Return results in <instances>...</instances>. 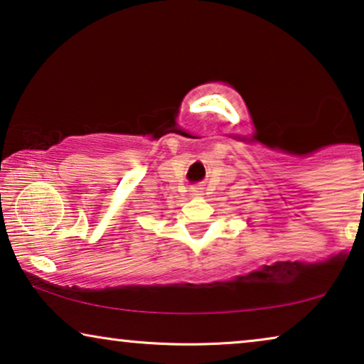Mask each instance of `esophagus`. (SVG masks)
Wrapping results in <instances>:
<instances>
[{
  "label": "esophagus",
  "mask_w": 364,
  "mask_h": 364,
  "mask_svg": "<svg viewBox=\"0 0 364 364\" xmlns=\"http://www.w3.org/2000/svg\"><path fill=\"white\" fill-rule=\"evenodd\" d=\"M191 194L193 196H199L201 194V188H191Z\"/></svg>",
  "instance_id": "obj_1"
}]
</instances>
